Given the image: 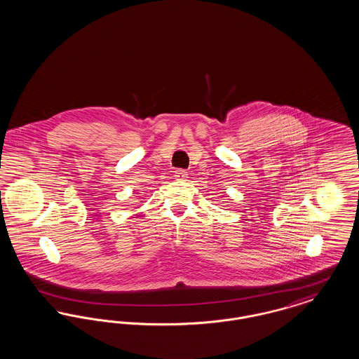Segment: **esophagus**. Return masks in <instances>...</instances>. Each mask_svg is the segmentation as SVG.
Wrapping results in <instances>:
<instances>
[{"label":"esophagus","instance_id":"1","mask_svg":"<svg viewBox=\"0 0 359 359\" xmlns=\"http://www.w3.org/2000/svg\"><path fill=\"white\" fill-rule=\"evenodd\" d=\"M173 176H175L176 180H186L188 177V173L184 170H177V171H175Z\"/></svg>","mask_w":359,"mask_h":359}]
</instances>
